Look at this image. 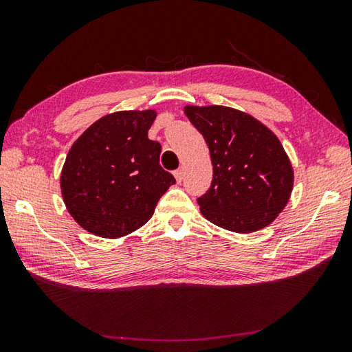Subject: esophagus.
Masks as SVG:
<instances>
[{
  "label": "esophagus",
  "mask_w": 352,
  "mask_h": 352,
  "mask_svg": "<svg viewBox=\"0 0 352 352\" xmlns=\"http://www.w3.org/2000/svg\"><path fill=\"white\" fill-rule=\"evenodd\" d=\"M174 175H175V178H177V182L180 183L182 180H183V177H184V170H183V168H180V169H177L175 172H174Z\"/></svg>",
  "instance_id": "obj_1"
}]
</instances>
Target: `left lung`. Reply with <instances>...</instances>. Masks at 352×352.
Returning <instances> with one entry per match:
<instances>
[{"mask_svg":"<svg viewBox=\"0 0 352 352\" xmlns=\"http://www.w3.org/2000/svg\"><path fill=\"white\" fill-rule=\"evenodd\" d=\"M184 113L211 153V186L197 199L201 214L234 233L270 225L294 188V169L276 135L230 107L188 105Z\"/></svg>","mask_w":352,"mask_h":352,"instance_id":"left-lung-1","label":"left lung"}]
</instances>
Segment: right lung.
<instances>
[{
    "label": "right lung",
    "instance_id": "1",
    "mask_svg": "<svg viewBox=\"0 0 352 352\" xmlns=\"http://www.w3.org/2000/svg\"><path fill=\"white\" fill-rule=\"evenodd\" d=\"M155 118V110L111 113L71 146L60 177L62 197L83 230L107 239L133 233L175 183L160 166L162 144L147 136Z\"/></svg>",
    "mask_w": 352,
    "mask_h": 352
}]
</instances>
